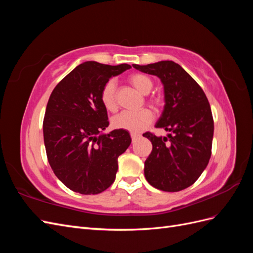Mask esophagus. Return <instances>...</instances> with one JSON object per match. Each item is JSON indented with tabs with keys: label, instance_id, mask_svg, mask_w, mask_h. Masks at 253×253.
Wrapping results in <instances>:
<instances>
[{
	"label": "esophagus",
	"instance_id": "1",
	"mask_svg": "<svg viewBox=\"0 0 253 253\" xmlns=\"http://www.w3.org/2000/svg\"><path fill=\"white\" fill-rule=\"evenodd\" d=\"M138 137H140L139 134H137V133H131V138H132L133 141L136 140L137 138H138Z\"/></svg>",
	"mask_w": 253,
	"mask_h": 253
}]
</instances>
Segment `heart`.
Listing matches in <instances>:
<instances>
[{"mask_svg": "<svg viewBox=\"0 0 253 253\" xmlns=\"http://www.w3.org/2000/svg\"><path fill=\"white\" fill-rule=\"evenodd\" d=\"M128 82L142 95H148L154 86V83L149 76L140 73H135L129 76ZM100 100L106 111L115 112L117 110V85L114 80L105 82L100 93ZM148 103L153 108L158 109L163 105V99L157 96H151L148 98ZM153 118L154 117L152 112L148 109L138 112L125 111L112 118V126L115 128L126 129L129 132H140L152 124Z\"/></svg>", "mask_w": 253, "mask_h": 253, "instance_id": "obj_1", "label": "heart"}]
</instances>
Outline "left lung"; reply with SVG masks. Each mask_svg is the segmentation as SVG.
<instances>
[{"instance_id":"8db88e82","label":"left lung","mask_w":253,"mask_h":253,"mask_svg":"<svg viewBox=\"0 0 253 253\" xmlns=\"http://www.w3.org/2000/svg\"><path fill=\"white\" fill-rule=\"evenodd\" d=\"M133 66L164 83L166 105L156 127L170 132L168 137L143 134L153 145L144 176L156 189L177 192L193 185L211 157L214 122L209 101L198 83L173 61Z\"/></svg>"}]
</instances>
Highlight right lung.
I'll use <instances>...</instances> for the list:
<instances>
[{
	"instance_id": "add662e5",
	"label": "right lung",
	"mask_w": 253,
	"mask_h": 253,
	"mask_svg": "<svg viewBox=\"0 0 253 253\" xmlns=\"http://www.w3.org/2000/svg\"><path fill=\"white\" fill-rule=\"evenodd\" d=\"M129 67L84 62L51 91L43 120L45 150L53 173L74 192L101 193L116 178L118 157L132 140L126 129L100 135L109 126L100 93Z\"/></svg>"
}]
</instances>
